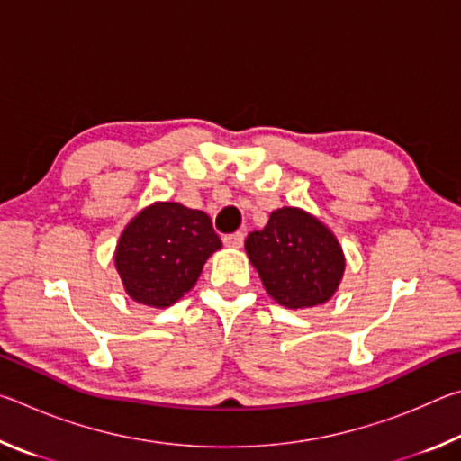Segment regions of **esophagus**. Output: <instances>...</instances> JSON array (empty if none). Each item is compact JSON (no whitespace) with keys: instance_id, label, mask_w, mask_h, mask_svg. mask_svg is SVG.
I'll return each instance as SVG.
<instances>
[{"instance_id":"1","label":"esophagus","mask_w":461,"mask_h":461,"mask_svg":"<svg viewBox=\"0 0 461 461\" xmlns=\"http://www.w3.org/2000/svg\"><path fill=\"white\" fill-rule=\"evenodd\" d=\"M244 244V233L236 231V233H228V236H223V246L225 248H240Z\"/></svg>"}]
</instances>
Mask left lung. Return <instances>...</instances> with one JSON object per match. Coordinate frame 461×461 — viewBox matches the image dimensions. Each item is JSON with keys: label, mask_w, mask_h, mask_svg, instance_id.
<instances>
[{"label": "left lung", "mask_w": 461, "mask_h": 461, "mask_svg": "<svg viewBox=\"0 0 461 461\" xmlns=\"http://www.w3.org/2000/svg\"><path fill=\"white\" fill-rule=\"evenodd\" d=\"M246 254L267 293L293 311L330 301L346 272L339 240L301 207L272 212L264 230L246 238Z\"/></svg>", "instance_id": "8db88e82"}]
</instances>
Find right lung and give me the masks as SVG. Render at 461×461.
I'll return each instance as SVG.
<instances>
[{
  "label": "right lung",
  "mask_w": 461,
  "mask_h": 461,
  "mask_svg": "<svg viewBox=\"0 0 461 461\" xmlns=\"http://www.w3.org/2000/svg\"><path fill=\"white\" fill-rule=\"evenodd\" d=\"M220 248L207 213L175 201H156L123 228L113 262L130 299L167 309L191 291Z\"/></svg>",
  "instance_id": "add662e5"
}]
</instances>
